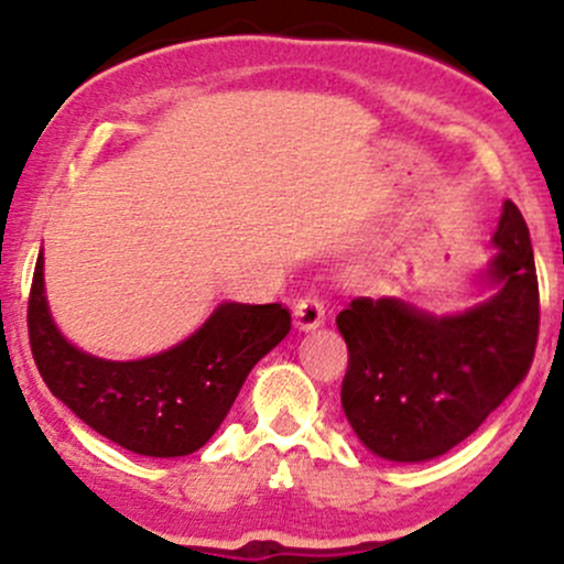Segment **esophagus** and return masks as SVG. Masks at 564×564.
Segmentation results:
<instances>
[{"label": "esophagus", "instance_id": "34e87169", "mask_svg": "<svg viewBox=\"0 0 564 564\" xmlns=\"http://www.w3.org/2000/svg\"><path fill=\"white\" fill-rule=\"evenodd\" d=\"M294 318L296 328H302V332L318 328L326 321V307H323V300L315 291H310V294H304L294 302Z\"/></svg>", "mask_w": 564, "mask_h": 564}]
</instances>
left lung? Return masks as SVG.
<instances>
[{"label": "left lung", "instance_id": "left-lung-1", "mask_svg": "<svg viewBox=\"0 0 564 564\" xmlns=\"http://www.w3.org/2000/svg\"><path fill=\"white\" fill-rule=\"evenodd\" d=\"M488 278L498 291L464 315H424L398 300H352L341 408L368 451L426 462L467 440L528 377L541 323L539 275L520 209L503 204Z\"/></svg>", "mask_w": 564, "mask_h": 564}]
</instances>
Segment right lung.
Listing matches in <instances>:
<instances>
[{
	"instance_id": "add662e5",
	"label": "right lung",
	"mask_w": 564,
	"mask_h": 564,
	"mask_svg": "<svg viewBox=\"0 0 564 564\" xmlns=\"http://www.w3.org/2000/svg\"><path fill=\"white\" fill-rule=\"evenodd\" d=\"M39 254L29 294V341L44 384L97 435L140 456H187L228 416L257 360L291 328L283 304L225 302L177 347L153 358L102 360L63 339L44 300Z\"/></svg>"
}]
</instances>
